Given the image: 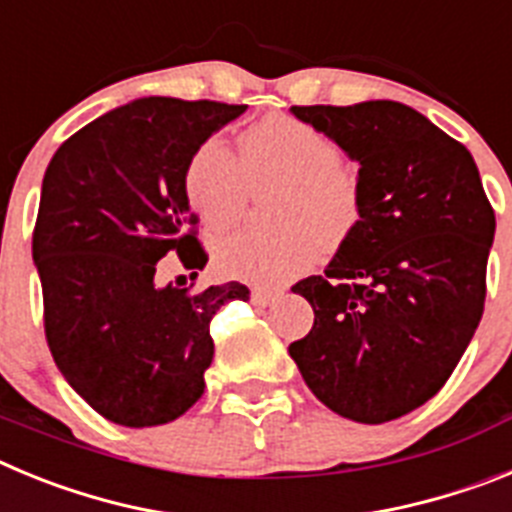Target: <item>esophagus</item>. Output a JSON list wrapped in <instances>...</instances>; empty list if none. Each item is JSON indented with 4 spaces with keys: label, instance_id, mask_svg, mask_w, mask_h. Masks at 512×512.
I'll use <instances>...</instances> for the list:
<instances>
[{
    "label": "esophagus",
    "instance_id": "obj_1",
    "mask_svg": "<svg viewBox=\"0 0 512 512\" xmlns=\"http://www.w3.org/2000/svg\"><path fill=\"white\" fill-rule=\"evenodd\" d=\"M279 297V289H266V287H253L251 289V300L256 302V305L266 307L271 305V302L277 300Z\"/></svg>",
    "mask_w": 512,
    "mask_h": 512
}]
</instances>
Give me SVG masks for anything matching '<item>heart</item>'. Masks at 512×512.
<instances>
[{
    "instance_id": "obj_1",
    "label": "heart",
    "mask_w": 512,
    "mask_h": 512,
    "mask_svg": "<svg viewBox=\"0 0 512 512\" xmlns=\"http://www.w3.org/2000/svg\"><path fill=\"white\" fill-rule=\"evenodd\" d=\"M241 158L207 138L184 171V192L210 230L241 220L253 192L279 187L274 233H233L215 243L217 266L230 277L279 284L310 269L323 246L354 233L364 212L361 176L328 133L292 115H269L241 135Z\"/></svg>"
}]
</instances>
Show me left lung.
<instances>
[{
  "label": "left lung",
  "mask_w": 512,
  "mask_h": 512,
  "mask_svg": "<svg viewBox=\"0 0 512 512\" xmlns=\"http://www.w3.org/2000/svg\"><path fill=\"white\" fill-rule=\"evenodd\" d=\"M359 161L364 212L323 277L292 287L315 312L289 346L323 405L387 423L441 390L482 320L495 210L472 153L413 107H292Z\"/></svg>",
  "instance_id": "obj_1"
}]
</instances>
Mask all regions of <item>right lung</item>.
<instances>
[{
	"mask_svg": "<svg viewBox=\"0 0 512 512\" xmlns=\"http://www.w3.org/2000/svg\"><path fill=\"white\" fill-rule=\"evenodd\" d=\"M246 104L143 97L97 117L51 158L40 189L33 261L43 323L66 382L102 418L164 425L205 392L210 320L248 287H158L156 264H207L184 171L212 133Z\"/></svg>",
	"mask_w": 512,
	"mask_h": 512,
	"instance_id": "obj_1",
	"label": "right lung"
}]
</instances>
